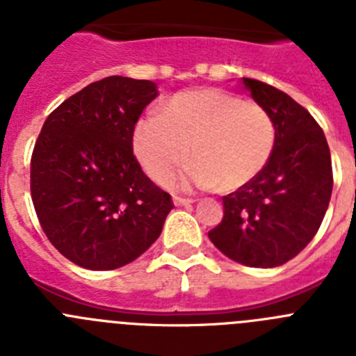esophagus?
I'll return each mask as SVG.
<instances>
[{
  "label": "esophagus",
  "mask_w": 356,
  "mask_h": 356,
  "mask_svg": "<svg viewBox=\"0 0 356 356\" xmlns=\"http://www.w3.org/2000/svg\"><path fill=\"white\" fill-rule=\"evenodd\" d=\"M172 203L176 207H187L193 203V200H188V197H180V196H172Z\"/></svg>",
  "instance_id": "34e87169"
}]
</instances>
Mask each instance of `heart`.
Segmentation results:
<instances>
[{
	"label": "heart",
	"mask_w": 356,
	"mask_h": 356,
	"mask_svg": "<svg viewBox=\"0 0 356 356\" xmlns=\"http://www.w3.org/2000/svg\"><path fill=\"white\" fill-rule=\"evenodd\" d=\"M276 127L267 110L216 89L176 94L162 115L140 119L134 149L156 184H165L187 160L184 187L234 193L266 169L275 151Z\"/></svg>",
	"instance_id": "heart-1"
}]
</instances>
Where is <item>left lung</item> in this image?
I'll use <instances>...</instances> for the list:
<instances>
[{"instance_id":"8db88e82","label":"left lung","mask_w":356,"mask_h":356,"mask_svg":"<svg viewBox=\"0 0 356 356\" xmlns=\"http://www.w3.org/2000/svg\"><path fill=\"white\" fill-rule=\"evenodd\" d=\"M276 127L273 156L253 181L222 197V221L209 232L228 259L276 267L317 234L332 197V156L325 131L307 108L264 81L242 78Z\"/></svg>"}]
</instances>
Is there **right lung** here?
Instances as JSON below:
<instances>
[{"label": "right lung", "instance_id": "1", "mask_svg": "<svg viewBox=\"0 0 356 356\" xmlns=\"http://www.w3.org/2000/svg\"><path fill=\"white\" fill-rule=\"evenodd\" d=\"M156 83L108 76L48 115L31 153V201L44 234L76 266L110 271L162 234L171 196L144 175L134 130Z\"/></svg>", "mask_w": 356, "mask_h": 356}]
</instances>
